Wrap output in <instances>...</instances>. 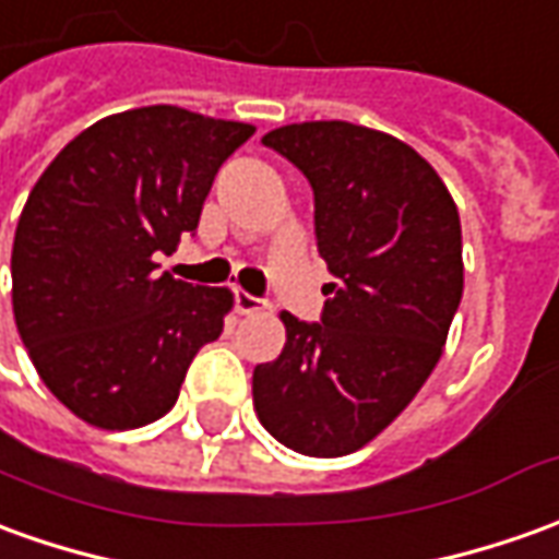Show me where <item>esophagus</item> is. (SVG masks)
Masks as SVG:
<instances>
[{
  "instance_id": "34e87169",
  "label": "esophagus",
  "mask_w": 559,
  "mask_h": 559,
  "mask_svg": "<svg viewBox=\"0 0 559 559\" xmlns=\"http://www.w3.org/2000/svg\"><path fill=\"white\" fill-rule=\"evenodd\" d=\"M234 307H237V313L249 317V313L264 310V301H261V298H255V295H249V292H242V288H237V292H234Z\"/></svg>"
}]
</instances>
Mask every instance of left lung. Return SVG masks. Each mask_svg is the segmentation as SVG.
Here are the masks:
<instances>
[{
	"instance_id": "left-lung-1",
	"label": "left lung",
	"mask_w": 559,
	"mask_h": 559,
	"mask_svg": "<svg viewBox=\"0 0 559 559\" xmlns=\"http://www.w3.org/2000/svg\"><path fill=\"white\" fill-rule=\"evenodd\" d=\"M264 145L307 176L329 283L322 322L280 313L286 346L258 365L261 426L304 456L365 448L414 402L463 298V228L448 185L407 142L349 121H304Z\"/></svg>"
}]
</instances>
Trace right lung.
Listing matches in <instances>:
<instances>
[{
  "mask_svg": "<svg viewBox=\"0 0 559 559\" xmlns=\"http://www.w3.org/2000/svg\"><path fill=\"white\" fill-rule=\"evenodd\" d=\"M252 133L179 106L118 111L33 185L11 249L14 322L41 383L87 426L164 417L222 334L230 288L173 280L155 258L198 230L215 173Z\"/></svg>",
  "mask_w": 559,
  "mask_h": 559,
  "instance_id": "right-lung-1",
  "label": "right lung"
}]
</instances>
